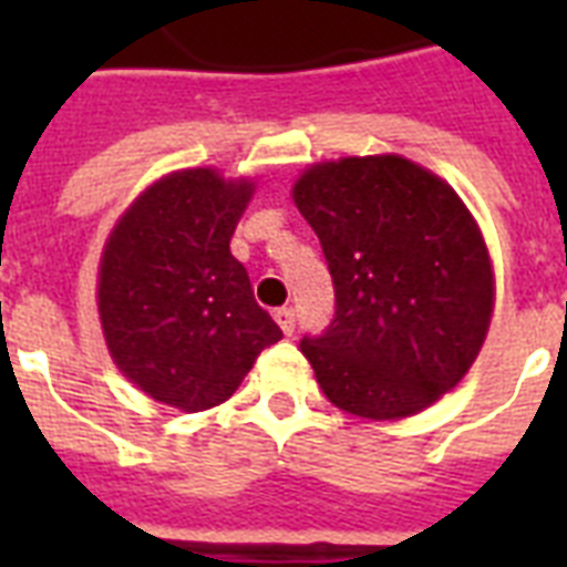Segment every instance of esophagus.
<instances>
[{"instance_id": "obj_1", "label": "esophagus", "mask_w": 567, "mask_h": 567, "mask_svg": "<svg viewBox=\"0 0 567 567\" xmlns=\"http://www.w3.org/2000/svg\"><path fill=\"white\" fill-rule=\"evenodd\" d=\"M274 320L279 323V329H282L285 336H291V332H293V309H276Z\"/></svg>"}]
</instances>
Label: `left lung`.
<instances>
[{
	"instance_id": "8db88e82",
	"label": "left lung",
	"mask_w": 567,
	"mask_h": 567,
	"mask_svg": "<svg viewBox=\"0 0 567 567\" xmlns=\"http://www.w3.org/2000/svg\"><path fill=\"white\" fill-rule=\"evenodd\" d=\"M336 285V320L302 338L320 391L403 421L465 379L494 315L483 229L447 182L403 155L309 164L291 188Z\"/></svg>"
}]
</instances>
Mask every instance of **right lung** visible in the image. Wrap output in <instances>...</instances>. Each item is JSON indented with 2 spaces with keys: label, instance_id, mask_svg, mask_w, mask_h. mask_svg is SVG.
Returning a JSON list of instances; mask_svg holds the SVG:
<instances>
[{
  "label": "right lung",
  "instance_id": "obj_1",
  "mask_svg": "<svg viewBox=\"0 0 567 567\" xmlns=\"http://www.w3.org/2000/svg\"><path fill=\"white\" fill-rule=\"evenodd\" d=\"M252 194L247 176L173 171L132 199L102 247L96 309L111 362L179 412L229 400L282 338L229 249Z\"/></svg>",
  "mask_w": 567,
  "mask_h": 567
}]
</instances>
